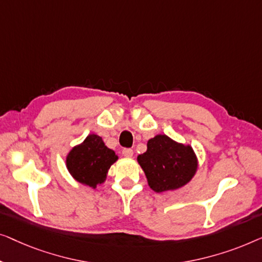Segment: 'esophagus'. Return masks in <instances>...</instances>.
Masks as SVG:
<instances>
[{"label": "esophagus", "instance_id": "34e87169", "mask_svg": "<svg viewBox=\"0 0 262 262\" xmlns=\"http://www.w3.org/2000/svg\"><path fill=\"white\" fill-rule=\"evenodd\" d=\"M122 154H123V157H126V158H132L134 152H133V149H130V148H124L122 150Z\"/></svg>", "mask_w": 262, "mask_h": 262}]
</instances>
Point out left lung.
I'll use <instances>...</instances> for the list:
<instances>
[{
  "instance_id": "8db88e82",
  "label": "left lung",
  "mask_w": 262,
  "mask_h": 262,
  "mask_svg": "<svg viewBox=\"0 0 262 262\" xmlns=\"http://www.w3.org/2000/svg\"><path fill=\"white\" fill-rule=\"evenodd\" d=\"M150 189L156 192L174 191L191 182L198 169V158L191 145L158 134L147 142V150L138 156Z\"/></svg>"
}]
</instances>
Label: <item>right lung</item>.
<instances>
[{
    "instance_id": "right-lung-1",
    "label": "right lung",
    "mask_w": 262,
    "mask_h": 262,
    "mask_svg": "<svg viewBox=\"0 0 262 262\" xmlns=\"http://www.w3.org/2000/svg\"><path fill=\"white\" fill-rule=\"evenodd\" d=\"M119 157L105 146L101 136L89 134L83 142L73 146L66 156V168L72 178L96 189L105 182L108 171Z\"/></svg>"
}]
</instances>
